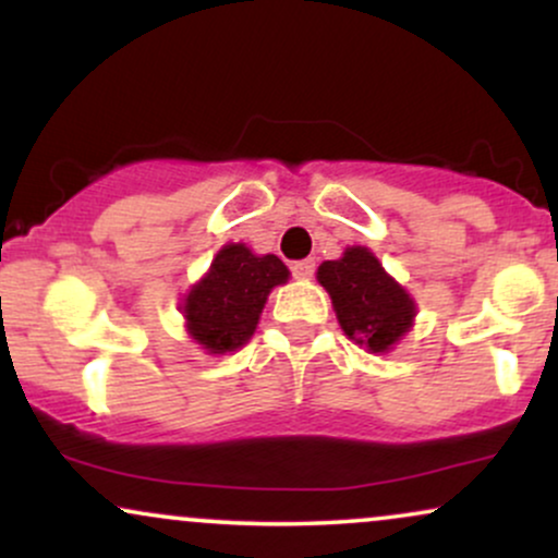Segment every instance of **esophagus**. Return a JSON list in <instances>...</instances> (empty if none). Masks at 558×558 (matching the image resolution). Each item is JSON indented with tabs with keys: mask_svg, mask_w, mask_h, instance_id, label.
I'll use <instances>...</instances> for the list:
<instances>
[{
	"mask_svg": "<svg viewBox=\"0 0 558 558\" xmlns=\"http://www.w3.org/2000/svg\"><path fill=\"white\" fill-rule=\"evenodd\" d=\"M291 272H293V278L310 280L312 275H315V259H299V262H293Z\"/></svg>",
	"mask_w": 558,
	"mask_h": 558,
	"instance_id": "34e87169",
	"label": "esophagus"
}]
</instances>
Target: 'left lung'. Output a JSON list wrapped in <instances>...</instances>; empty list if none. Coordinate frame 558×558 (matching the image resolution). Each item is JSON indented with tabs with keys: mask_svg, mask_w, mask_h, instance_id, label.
Instances as JSON below:
<instances>
[{
	"mask_svg": "<svg viewBox=\"0 0 558 558\" xmlns=\"http://www.w3.org/2000/svg\"><path fill=\"white\" fill-rule=\"evenodd\" d=\"M317 280L330 293L345 336L373 354H386L412 328L417 306L369 248L351 246L341 259L323 262Z\"/></svg>",
	"mask_w": 558,
	"mask_h": 558,
	"instance_id": "obj_1",
	"label": "left lung"
}]
</instances>
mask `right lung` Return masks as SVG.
Here are the masks:
<instances>
[{"instance_id": "add662e5", "label": "right lung", "mask_w": 558, "mask_h": 558, "mask_svg": "<svg viewBox=\"0 0 558 558\" xmlns=\"http://www.w3.org/2000/svg\"><path fill=\"white\" fill-rule=\"evenodd\" d=\"M288 275V267L275 254L257 257L243 243L222 246L209 272L181 304L189 336L209 354L241 349L257 330L270 291L283 286Z\"/></svg>"}]
</instances>
